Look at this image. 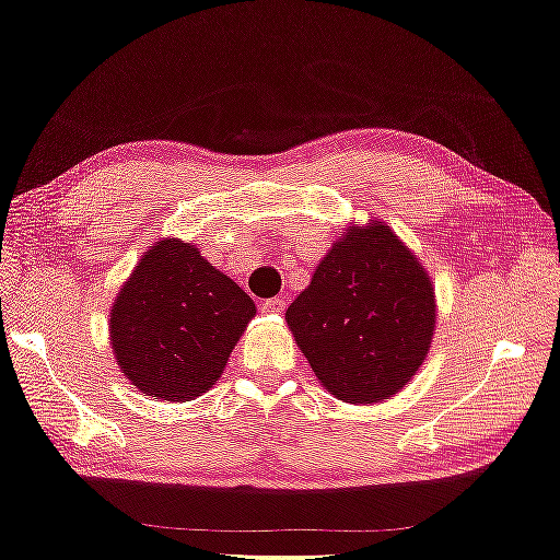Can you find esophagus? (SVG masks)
Segmentation results:
<instances>
[{"label": "esophagus", "mask_w": 560, "mask_h": 560, "mask_svg": "<svg viewBox=\"0 0 560 560\" xmlns=\"http://www.w3.org/2000/svg\"><path fill=\"white\" fill-rule=\"evenodd\" d=\"M287 296H273V299H266V302L261 304V308L266 314H281L283 308H287Z\"/></svg>", "instance_id": "obj_1"}]
</instances>
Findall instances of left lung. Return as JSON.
<instances>
[{
  "instance_id": "8db88e82",
  "label": "left lung",
  "mask_w": 560,
  "mask_h": 560,
  "mask_svg": "<svg viewBox=\"0 0 560 560\" xmlns=\"http://www.w3.org/2000/svg\"><path fill=\"white\" fill-rule=\"evenodd\" d=\"M435 287L385 221L349 226L287 308V324L334 397L397 395L430 352Z\"/></svg>"
}]
</instances>
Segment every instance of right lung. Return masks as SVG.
<instances>
[{"instance_id": "obj_1", "label": "right lung", "mask_w": 560, "mask_h": 560, "mask_svg": "<svg viewBox=\"0 0 560 560\" xmlns=\"http://www.w3.org/2000/svg\"><path fill=\"white\" fill-rule=\"evenodd\" d=\"M254 299L178 238L155 241L110 308V345L138 392L188 402L215 385Z\"/></svg>"}]
</instances>
